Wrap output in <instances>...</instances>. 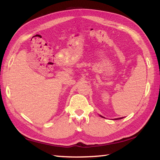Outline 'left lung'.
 I'll list each match as a JSON object with an SVG mask.
<instances>
[{
	"label": "left lung",
	"mask_w": 160,
	"mask_h": 160,
	"mask_svg": "<svg viewBox=\"0 0 160 160\" xmlns=\"http://www.w3.org/2000/svg\"><path fill=\"white\" fill-rule=\"evenodd\" d=\"M101 116V115H100ZM101 117H102V116H101ZM123 118H117V119H115V120H120V119H122Z\"/></svg>",
	"instance_id": "obj_1"
}]
</instances>
